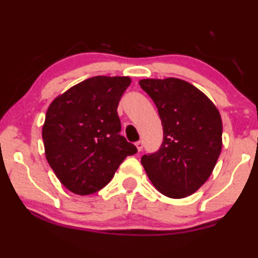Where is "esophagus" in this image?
Returning a JSON list of instances; mask_svg holds the SVG:
<instances>
[{"mask_svg":"<svg viewBox=\"0 0 258 258\" xmlns=\"http://www.w3.org/2000/svg\"><path fill=\"white\" fill-rule=\"evenodd\" d=\"M136 147H137V150L139 151V153H141V151L143 150V147H144V144H143L142 141H139V142L136 143Z\"/></svg>","mask_w":258,"mask_h":258,"instance_id":"34e87169","label":"esophagus"}]
</instances>
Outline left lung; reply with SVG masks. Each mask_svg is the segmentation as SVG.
<instances>
[{
    "label": "left lung",
    "instance_id": "8db88e82",
    "mask_svg": "<svg viewBox=\"0 0 258 258\" xmlns=\"http://www.w3.org/2000/svg\"><path fill=\"white\" fill-rule=\"evenodd\" d=\"M163 126V142L142 164L157 191L169 198L195 194L213 173L222 149V120L215 104L178 78L142 79Z\"/></svg>",
    "mask_w": 258,
    "mask_h": 258
}]
</instances>
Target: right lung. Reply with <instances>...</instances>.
<instances>
[{
	"label": "right lung",
	"instance_id": "obj_1",
	"mask_svg": "<svg viewBox=\"0 0 258 258\" xmlns=\"http://www.w3.org/2000/svg\"><path fill=\"white\" fill-rule=\"evenodd\" d=\"M128 77L97 76L58 95L42 128L45 157L61 184L80 196L95 194L113 179L137 148L120 135L117 105Z\"/></svg>",
	"mask_w": 258,
	"mask_h": 258
}]
</instances>
